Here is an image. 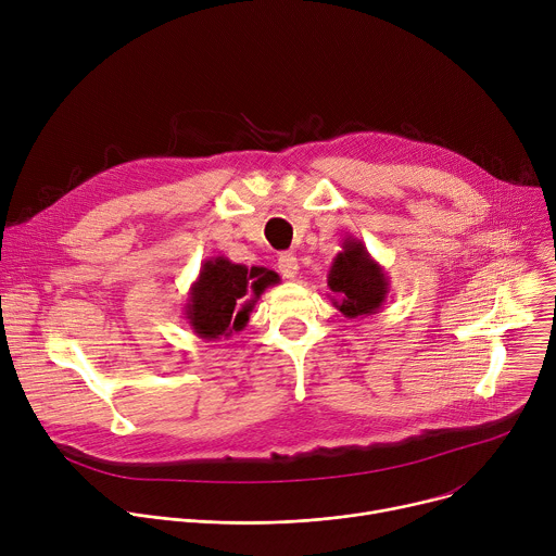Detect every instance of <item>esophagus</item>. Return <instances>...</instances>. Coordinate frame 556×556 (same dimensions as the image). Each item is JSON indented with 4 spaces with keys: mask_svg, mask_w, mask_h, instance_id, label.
I'll return each instance as SVG.
<instances>
[{
    "mask_svg": "<svg viewBox=\"0 0 556 556\" xmlns=\"http://www.w3.org/2000/svg\"><path fill=\"white\" fill-rule=\"evenodd\" d=\"M278 271L282 278L293 280L298 276V258L293 254H282L278 258Z\"/></svg>",
    "mask_w": 556,
    "mask_h": 556,
    "instance_id": "34e87169",
    "label": "esophagus"
}]
</instances>
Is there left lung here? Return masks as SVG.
Masks as SVG:
<instances>
[{"label": "left lung", "instance_id": "obj_1", "mask_svg": "<svg viewBox=\"0 0 556 556\" xmlns=\"http://www.w3.org/2000/svg\"><path fill=\"white\" fill-rule=\"evenodd\" d=\"M327 285L338 295L331 302L344 318H366L382 309L391 280L366 244L349 236L331 263Z\"/></svg>", "mask_w": 556, "mask_h": 556}]
</instances>
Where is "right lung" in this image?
Returning <instances> with one entry per match:
<instances>
[{"mask_svg":"<svg viewBox=\"0 0 556 556\" xmlns=\"http://www.w3.org/2000/svg\"><path fill=\"white\" fill-rule=\"evenodd\" d=\"M280 282V276L265 267H244L225 256L203 261L199 278L192 282L185 320L194 336L212 342L242 331L265 289Z\"/></svg>","mask_w":556,"mask_h":556,"instance_id":"1","label":"right lung"}]
</instances>
